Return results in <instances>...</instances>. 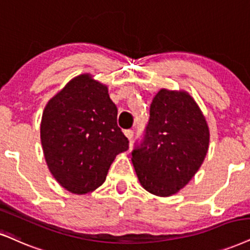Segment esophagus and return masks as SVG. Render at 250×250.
I'll use <instances>...</instances> for the list:
<instances>
[{
    "instance_id": "obj_1",
    "label": "esophagus",
    "mask_w": 250,
    "mask_h": 250,
    "mask_svg": "<svg viewBox=\"0 0 250 250\" xmlns=\"http://www.w3.org/2000/svg\"><path fill=\"white\" fill-rule=\"evenodd\" d=\"M124 133L126 135V138H127V139L130 140V143H131L132 139H133V131H132V130H126Z\"/></svg>"
}]
</instances>
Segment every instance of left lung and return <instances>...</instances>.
Wrapping results in <instances>:
<instances>
[{
    "mask_svg": "<svg viewBox=\"0 0 250 250\" xmlns=\"http://www.w3.org/2000/svg\"><path fill=\"white\" fill-rule=\"evenodd\" d=\"M149 115L132 162L144 189L169 197L198 171L208 153L210 131L195 100L183 90L161 89L153 98Z\"/></svg>",
    "mask_w": 250,
    "mask_h": 250,
    "instance_id": "left-lung-1",
    "label": "left lung"
}]
</instances>
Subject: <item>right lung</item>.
Here are the masks:
<instances>
[{"mask_svg":"<svg viewBox=\"0 0 250 250\" xmlns=\"http://www.w3.org/2000/svg\"><path fill=\"white\" fill-rule=\"evenodd\" d=\"M106 85L81 74L46 104L40 124L44 156L58 183L76 195L105 181L111 163L128 149Z\"/></svg>","mask_w":250,"mask_h":250,"instance_id":"right-lung-1","label":"right lung"}]
</instances>
